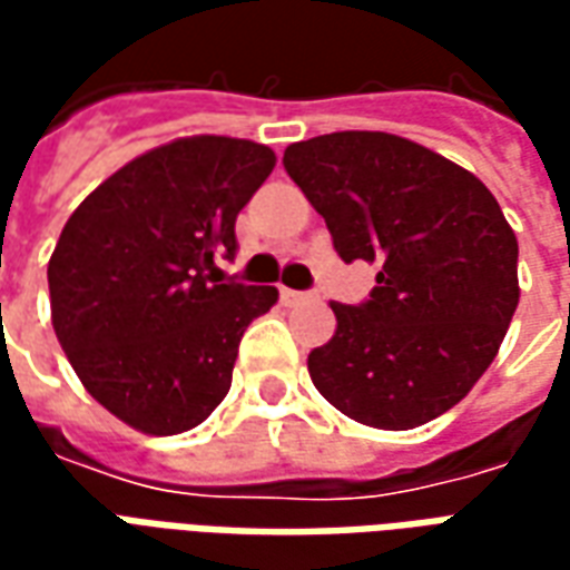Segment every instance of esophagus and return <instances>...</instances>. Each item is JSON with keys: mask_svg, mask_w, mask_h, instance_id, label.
Instances as JSON below:
<instances>
[{"mask_svg": "<svg viewBox=\"0 0 570 570\" xmlns=\"http://www.w3.org/2000/svg\"><path fill=\"white\" fill-rule=\"evenodd\" d=\"M281 298L286 305H298V302H308L311 293H302V289H289V286H281Z\"/></svg>", "mask_w": 570, "mask_h": 570, "instance_id": "1", "label": "esophagus"}]
</instances>
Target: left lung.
Returning a JSON list of instances; mask_svg holds the SVG:
<instances>
[{"label":"left lung","mask_w":570,"mask_h":570,"mask_svg":"<svg viewBox=\"0 0 570 570\" xmlns=\"http://www.w3.org/2000/svg\"><path fill=\"white\" fill-rule=\"evenodd\" d=\"M286 174L345 262H379L366 302H333L308 372L347 419L412 430L461 403L519 305V244L476 176L419 142L342 130L286 146Z\"/></svg>","instance_id":"obj_1"}]
</instances>
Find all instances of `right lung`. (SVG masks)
<instances>
[{
	"mask_svg": "<svg viewBox=\"0 0 570 570\" xmlns=\"http://www.w3.org/2000/svg\"><path fill=\"white\" fill-rule=\"evenodd\" d=\"M235 137H183L125 164L81 200L51 262V323L85 391L151 436L198 428L232 387L240 335L274 286L225 281L235 219L274 170Z\"/></svg>",
	"mask_w": 570,
	"mask_h": 570,
	"instance_id": "1",
	"label": "right lung"
}]
</instances>
